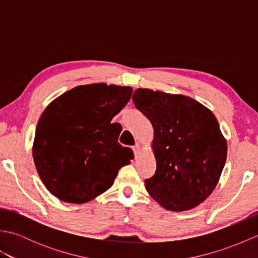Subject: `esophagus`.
<instances>
[{"instance_id": "34e87169", "label": "esophagus", "mask_w": 258, "mask_h": 258, "mask_svg": "<svg viewBox=\"0 0 258 258\" xmlns=\"http://www.w3.org/2000/svg\"><path fill=\"white\" fill-rule=\"evenodd\" d=\"M133 152H134V155H135V157H138V155L140 154V152H141V147H140V144H135L133 147Z\"/></svg>"}]
</instances>
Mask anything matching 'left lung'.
Wrapping results in <instances>:
<instances>
[{"mask_svg": "<svg viewBox=\"0 0 258 258\" xmlns=\"http://www.w3.org/2000/svg\"><path fill=\"white\" fill-rule=\"evenodd\" d=\"M135 107L154 127L156 171L146 190L168 211H187L204 202L225 165L227 144L214 114L184 95L138 89Z\"/></svg>", "mask_w": 258, "mask_h": 258, "instance_id": "obj_1", "label": "left lung"}]
</instances>
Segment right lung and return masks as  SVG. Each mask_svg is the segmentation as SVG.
Segmentation results:
<instances>
[{
    "instance_id": "right-lung-1",
    "label": "right lung",
    "mask_w": 258,
    "mask_h": 258,
    "mask_svg": "<svg viewBox=\"0 0 258 258\" xmlns=\"http://www.w3.org/2000/svg\"><path fill=\"white\" fill-rule=\"evenodd\" d=\"M128 86L82 85L58 96L38 119L33 160L43 184L58 200L82 204L104 193L133 151L118 143L111 123L132 96Z\"/></svg>"
}]
</instances>
